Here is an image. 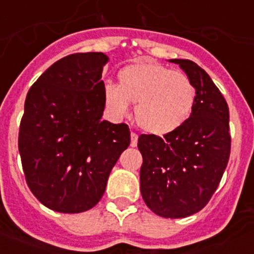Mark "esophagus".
Segmentation results:
<instances>
[{
    "mask_svg": "<svg viewBox=\"0 0 254 254\" xmlns=\"http://www.w3.org/2000/svg\"><path fill=\"white\" fill-rule=\"evenodd\" d=\"M137 141H138V134H136L132 132L131 133V146L132 147L137 146Z\"/></svg>",
    "mask_w": 254,
    "mask_h": 254,
    "instance_id": "esophagus-1",
    "label": "esophagus"
}]
</instances>
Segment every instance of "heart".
Wrapping results in <instances>:
<instances>
[{
  "label": "heart",
  "instance_id": "heart-1",
  "mask_svg": "<svg viewBox=\"0 0 254 254\" xmlns=\"http://www.w3.org/2000/svg\"><path fill=\"white\" fill-rule=\"evenodd\" d=\"M105 107L123 118L136 104V121L143 131L165 136L185 126L193 113L197 90L181 71L140 60L118 72V85L108 82L103 90Z\"/></svg>",
  "mask_w": 254,
  "mask_h": 254
}]
</instances>
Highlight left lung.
<instances>
[{
  "instance_id": "1",
  "label": "left lung",
  "mask_w": 254,
  "mask_h": 254,
  "mask_svg": "<svg viewBox=\"0 0 254 254\" xmlns=\"http://www.w3.org/2000/svg\"><path fill=\"white\" fill-rule=\"evenodd\" d=\"M179 64L197 90L193 113L185 126L165 134H141V194L161 217L181 219L202 210L219 186L230 156L229 108L205 69L190 60Z\"/></svg>"
}]
</instances>
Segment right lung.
Masks as SVG:
<instances>
[{
  "label": "right lung",
  "instance_id": "obj_1",
  "mask_svg": "<svg viewBox=\"0 0 254 254\" xmlns=\"http://www.w3.org/2000/svg\"><path fill=\"white\" fill-rule=\"evenodd\" d=\"M102 52L75 53L46 69L30 87L20 122L19 151L26 183L48 208L64 214L99 202L131 133L102 121Z\"/></svg>",
  "mask_w": 254,
  "mask_h": 254
}]
</instances>
